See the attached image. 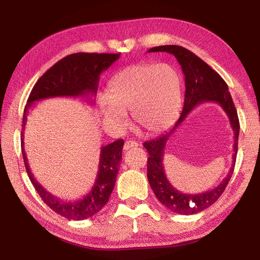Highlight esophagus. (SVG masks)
I'll list each match as a JSON object with an SVG mask.
<instances>
[{"instance_id": "1", "label": "esophagus", "mask_w": 260, "mask_h": 260, "mask_svg": "<svg viewBox=\"0 0 260 260\" xmlns=\"http://www.w3.org/2000/svg\"><path fill=\"white\" fill-rule=\"evenodd\" d=\"M138 145L139 144L137 142H135V141H127V142H125L124 145H123V149H124V151H128V149L137 147Z\"/></svg>"}]
</instances>
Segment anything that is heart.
Instances as JSON below:
<instances>
[{
	"mask_svg": "<svg viewBox=\"0 0 260 260\" xmlns=\"http://www.w3.org/2000/svg\"><path fill=\"white\" fill-rule=\"evenodd\" d=\"M106 99L100 101L105 119L118 127L127 123L132 112L136 122L147 133L170 128L183 103V84L178 70L169 64L129 66L107 84Z\"/></svg>",
	"mask_w": 260,
	"mask_h": 260,
	"instance_id": "obj_1",
	"label": "heart"
}]
</instances>
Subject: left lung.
Wrapping results in <instances>:
<instances>
[{
    "label": "left lung",
    "instance_id": "left-lung-1",
    "mask_svg": "<svg viewBox=\"0 0 260 260\" xmlns=\"http://www.w3.org/2000/svg\"><path fill=\"white\" fill-rule=\"evenodd\" d=\"M147 52H167L174 55L182 69L185 81L184 105L176 124L158 138L147 141L143 144L149 155L147 158L148 182L156 198L169 210L180 215L198 214L211 206L221 196L232 177L238 153L240 133V122L237 109H235L225 81L218 73L191 51L179 45H161L149 49ZM207 101H214L219 104L230 119L235 136L233 166L228 176L216 188L199 194H186L172 187L164 174L162 165L164 147L170 137L185 120L187 115L196 106Z\"/></svg>",
    "mask_w": 260,
    "mask_h": 260
}]
</instances>
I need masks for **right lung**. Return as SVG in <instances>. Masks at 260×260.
Returning <instances> with one entry per match:
<instances>
[{
	"instance_id": "add662e5",
	"label": "right lung",
	"mask_w": 260,
	"mask_h": 260,
	"mask_svg": "<svg viewBox=\"0 0 260 260\" xmlns=\"http://www.w3.org/2000/svg\"><path fill=\"white\" fill-rule=\"evenodd\" d=\"M120 57L118 54L75 53L52 66L35 84L25 107L21 128V152L28 177L43 202L56 214L70 220L88 219L103 208L111 196L117 172L122 160L123 140L101 147L99 171L91 191L76 201H65L46 191L38 182L28 164L23 145L27 116L35 102L50 98H82L93 103L91 96L96 95L100 75Z\"/></svg>"
}]
</instances>
